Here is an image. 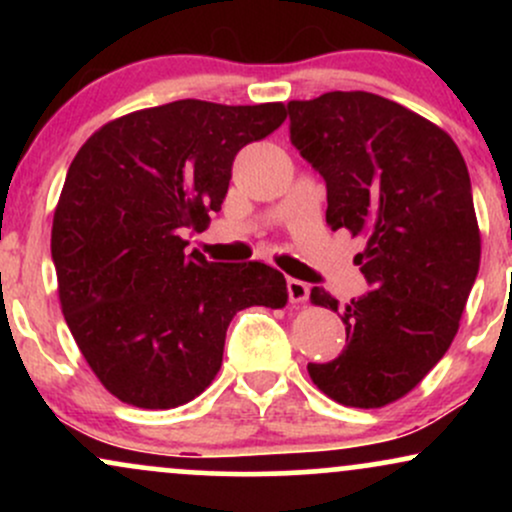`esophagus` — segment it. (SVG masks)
<instances>
[{
    "label": "esophagus",
    "mask_w": 512,
    "mask_h": 512,
    "mask_svg": "<svg viewBox=\"0 0 512 512\" xmlns=\"http://www.w3.org/2000/svg\"><path fill=\"white\" fill-rule=\"evenodd\" d=\"M286 289H289V301L291 303H305L310 296V286L301 279H289L286 281Z\"/></svg>",
    "instance_id": "34e87169"
}]
</instances>
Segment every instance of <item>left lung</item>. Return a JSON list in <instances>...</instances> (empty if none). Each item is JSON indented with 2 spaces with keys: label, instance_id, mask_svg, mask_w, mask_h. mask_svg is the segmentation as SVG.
Here are the masks:
<instances>
[{
  "label": "left lung",
  "instance_id": "1",
  "mask_svg": "<svg viewBox=\"0 0 512 512\" xmlns=\"http://www.w3.org/2000/svg\"><path fill=\"white\" fill-rule=\"evenodd\" d=\"M291 144L325 178L327 226L363 238L370 291L339 308L344 351L308 363L344 407L378 409L414 390L455 339L479 272L481 236L467 163L450 134L395 101L332 91L291 101Z\"/></svg>",
  "mask_w": 512,
  "mask_h": 512
}]
</instances>
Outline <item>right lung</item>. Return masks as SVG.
<instances>
[{"mask_svg": "<svg viewBox=\"0 0 512 512\" xmlns=\"http://www.w3.org/2000/svg\"><path fill=\"white\" fill-rule=\"evenodd\" d=\"M284 120V103L187 98L117 117L74 156L52 219L57 293L76 346L120 402L187 404L219 373L233 315L289 301L279 269L207 262L182 238L221 209L238 151Z\"/></svg>", "mask_w": 512, "mask_h": 512, "instance_id": "add662e5", "label": "right lung"}]
</instances>
